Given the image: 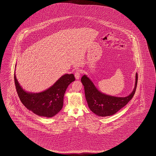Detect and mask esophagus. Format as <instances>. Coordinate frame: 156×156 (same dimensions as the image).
I'll use <instances>...</instances> for the list:
<instances>
[{
  "label": "esophagus",
  "instance_id": "esophagus-1",
  "mask_svg": "<svg viewBox=\"0 0 156 156\" xmlns=\"http://www.w3.org/2000/svg\"><path fill=\"white\" fill-rule=\"evenodd\" d=\"M80 73H81V72H80V71L79 69H77L76 71V72L74 73V76H75L76 79H79V78L80 77Z\"/></svg>",
  "mask_w": 156,
  "mask_h": 156
}]
</instances>
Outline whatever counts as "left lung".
<instances>
[{"mask_svg":"<svg viewBox=\"0 0 156 156\" xmlns=\"http://www.w3.org/2000/svg\"><path fill=\"white\" fill-rule=\"evenodd\" d=\"M135 87L129 96L125 97L112 96L99 91L91 80L84 75L81 81L84 87L85 95L90 110L100 116H108L115 114L125 107L133 98L138 82V74L135 76Z\"/></svg>","mask_w":156,"mask_h":156,"instance_id":"8db88e82","label":"left lung"}]
</instances>
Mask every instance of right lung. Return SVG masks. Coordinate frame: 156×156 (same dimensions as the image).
<instances>
[{
	"instance_id": "obj_1",
	"label": "right lung",
	"mask_w": 156,
	"mask_h": 156,
	"mask_svg": "<svg viewBox=\"0 0 156 156\" xmlns=\"http://www.w3.org/2000/svg\"><path fill=\"white\" fill-rule=\"evenodd\" d=\"M14 79L17 94L24 106L36 115L51 118L62 109L65 92L75 78L73 74H65L48 89L40 93L25 91L18 83L15 72Z\"/></svg>"
}]
</instances>
